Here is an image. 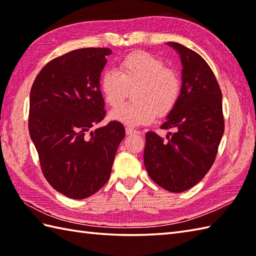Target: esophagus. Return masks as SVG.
Wrapping results in <instances>:
<instances>
[{"label": "esophagus", "instance_id": "34e87169", "mask_svg": "<svg viewBox=\"0 0 256 256\" xmlns=\"http://www.w3.org/2000/svg\"><path fill=\"white\" fill-rule=\"evenodd\" d=\"M125 132H126V135L140 134V131H138V130H134L133 128H125Z\"/></svg>", "mask_w": 256, "mask_h": 256}]
</instances>
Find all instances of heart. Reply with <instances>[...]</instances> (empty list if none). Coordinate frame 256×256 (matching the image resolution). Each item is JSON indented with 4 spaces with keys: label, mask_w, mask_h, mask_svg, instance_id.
Instances as JSON below:
<instances>
[{
    "label": "heart",
    "mask_w": 256,
    "mask_h": 256,
    "mask_svg": "<svg viewBox=\"0 0 256 256\" xmlns=\"http://www.w3.org/2000/svg\"><path fill=\"white\" fill-rule=\"evenodd\" d=\"M134 101L122 107L129 90ZM100 90L111 108V118L128 126L152 123L157 114H170L182 94V79L175 69L165 67L160 58L148 52H133L118 64V70H106L100 78Z\"/></svg>",
    "instance_id": "obj_1"
}]
</instances>
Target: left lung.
<instances>
[{
  "label": "left lung",
  "instance_id": "1",
  "mask_svg": "<svg viewBox=\"0 0 256 256\" xmlns=\"http://www.w3.org/2000/svg\"><path fill=\"white\" fill-rule=\"evenodd\" d=\"M168 46L180 55L182 94L160 128H174L165 142L155 132L145 135L144 164L150 177L170 192L197 184L216 160L224 118L216 76L199 54L178 42Z\"/></svg>",
  "mask_w": 256,
  "mask_h": 256
}]
</instances>
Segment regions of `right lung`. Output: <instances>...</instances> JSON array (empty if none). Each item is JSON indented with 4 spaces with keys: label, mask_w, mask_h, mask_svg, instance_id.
Here are the masks:
<instances>
[{
    "label": "right lung",
    "mask_w": 256,
    "mask_h": 256,
    "mask_svg": "<svg viewBox=\"0 0 256 256\" xmlns=\"http://www.w3.org/2000/svg\"><path fill=\"white\" fill-rule=\"evenodd\" d=\"M110 48H81L52 59L30 96L28 130L46 180L58 192L84 199L111 175L125 128L118 121L90 131L106 116L100 76Z\"/></svg>",
    "instance_id": "add662e5"
}]
</instances>
